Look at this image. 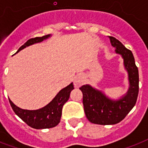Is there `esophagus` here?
<instances>
[{
  "instance_id": "1",
  "label": "esophagus",
  "mask_w": 148,
  "mask_h": 148,
  "mask_svg": "<svg viewBox=\"0 0 148 148\" xmlns=\"http://www.w3.org/2000/svg\"><path fill=\"white\" fill-rule=\"evenodd\" d=\"M85 81V78L83 74H79L78 76L77 77L75 80L74 81V84L75 88H80L81 86H82Z\"/></svg>"
}]
</instances>
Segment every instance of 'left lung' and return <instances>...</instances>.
Here are the masks:
<instances>
[{
    "label": "left lung",
    "instance_id": "8db88e82",
    "mask_svg": "<svg viewBox=\"0 0 148 148\" xmlns=\"http://www.w3.org/2000/svg\"><path fill=\"white\" fill-rule=\"evenodd\" d=\"M110 38L115 53L124 60V67L127 72L129 88L126 94L118 99H111L101 90L90 84L80 88L83 94V104L85 115L93 124L112 125L119 123L135 105L139 90L138 69L132 52L114 37Z\"/></svg>",
    "mask_w": 148,
    "mask_h": 148
}]
</instances>
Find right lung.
I'll return each mask as SVG.
<instances>
[{"label": "right lung", "mask_w": 148, "mask_h": 148, "mask_svg": "<svg viewBox=\"0 0 148 148\" xmlns=\"http://www.w3.org/2000/svg\"><path fill=\"white\" fill-rule=\"evenodd\" d=\"M51 37V34H47L43 37H37L29 39L24 45L20 47L17 53L25 47L42 42L43 40H47ZM74 89L73 83H71L69 85L61 89L49 103L38 110L22 109L15 105L10 99L9 101L15 114L28 126L34 129L51 128L57 126L60 123L63 106L69 99L70 94Z\"/></svg>", "instance_id": "1"}]
</instances>
